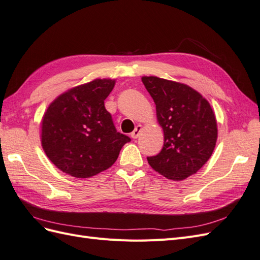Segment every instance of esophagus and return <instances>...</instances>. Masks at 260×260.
Segmentation results:
<instances>
[{"label":"esophagus","mask_w":260,"mask_h":260,"mask_svg":"<svg viewBox=\"0 0 260 260\" xmlns=\"http://www.w3.org/2000/svg\"><path fill=\"white\" fill-rule=\"evenodd\" d=\"M141 131H142V125L138 124L137 127H136V129H135V131H133V132L131 133V138H132V139H138V137L140 136Z\"/></svg>","instance_id":"esophagus-1"}]
</instances>
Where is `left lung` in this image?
Segmentation results:
<instances>
[{
	"instance_id": "obj_1",
	"label": "left lung",
	"mask_w": 260,
	"mask_h": 260,
	"mask_svg": "<svg viewBox=\"0 0 260 260\" xmlns=\"http://www.w3.org/2000/svg\"><path fill=\"white\" fill-rule=\"evenodd\" d=\"M156 105L157 120L164 130V146L156 156L147 157L155 171L174 181L196 174L214 152L217 121L210 104L183 83L142 77Z\"/></svg>"
}]
</instances>
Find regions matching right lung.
I'll use <instances>...</instances> for the list:
<instances>
[{
	"instance_id": "obj_1",
	"label": "right lung",
	"mask_w": 260,
	"mask_h": 260,
	"mask_svg": "<svg viewBox=\"0 0 260 260\" xmlns=\"http://www.w3.org/2000/svg\"><path fill=\"white\" fill-rule=\"evenodd\" d=\"M115 85L95 79L60 94L42 119L41 143L49 159L75 178H90L108 169L131 141L117 132L104 105Z\"/></svg>"
}]
</instances>
